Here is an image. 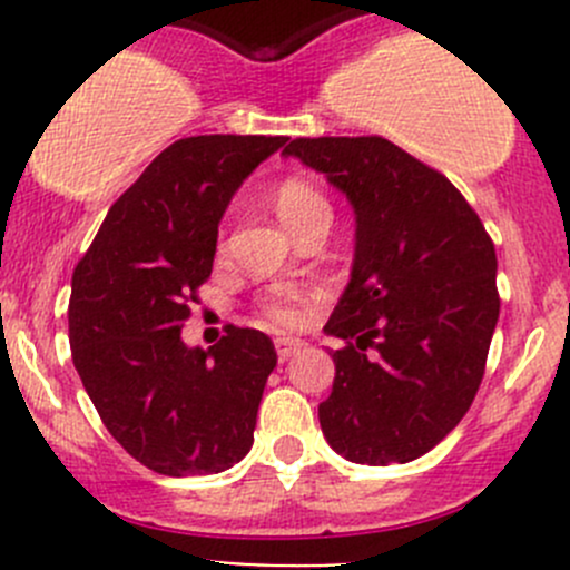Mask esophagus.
<instances>
[{
  "label": "esophagus",
  "mask_w": 570,
  "mask_h": 570,
  "mask_svg": "<svg viewBox=\"0 0 570 570\" xmlns=\"http://www.w3.org/2000/svg\"><path fill=\"white\" fill-rule=\"evenodd\" d=\"M303 344L297 338H275V353H278L281 361H289L292 355L301 353Z\"/></svg>",
  "instance_id": "obj_1"
}]
</instances>
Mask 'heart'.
Returning <instances> with one entry per match:
<instances>
[{"mask_svg": "<svg viewBox=\"0 0 570 570\" xmlns=\"http://www.w3.org/2000/svg\"><path fill=\"white\" fill-rule=\"evenodd\" d=\"M275 212H278L281 220L286 223V228H297L301 223H306L308 217L314 215H331V206H327L325 195L320 193L314 184L303 181V178H286V181L278 184L275 189ZM267 317L275 322V325H297L303 317L301 303L292 295H275L273 301H267L264 306Z\"/></svg>", "mask_w": 570, "mask_h": 570, "instance_id": "heart-1", "label": "heart"}]
</instances>
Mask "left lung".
I'll list each match as a JSON object with an SVG mask.
<instances>
[{"instance_id": "obj_1", "label": "left lung", "mask_w": 570, "mask_h": 570, "mask_svg": "<svg viewBox=\"0 0 570 570\" xmlns=\"http://www.w3.org/2000/svg\"><path fill=\"white\" fill-rule=\"evenodd\" d=\"M284 157L325 174L355 212V258L325 333L327 444L353 463L422 458L474 402L499 320L497 250L455 184L386 137H297Z\"/></svg>"}]
</instances>
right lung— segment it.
<instances>
[{
    "instance_id": "obj_1",
    "label": "right lung",
    "mask_w": 570,
    "mask_h": 570,
    "mask_svg": "<svg viewBox=\"0 0 570 570\" xmlns=\"http://www.w3.org/2000/svg\"><path fill=\"white\" fill-rule=\"evenodd\" d=\"M286 140H176L109 206L73 269V366L109 435L157 474H217L253 446L264 383L278 364L273 342L228 325L200 350L184 344L181 327L212 275L228 200Z\"/></svg>"
}]
</instances>
